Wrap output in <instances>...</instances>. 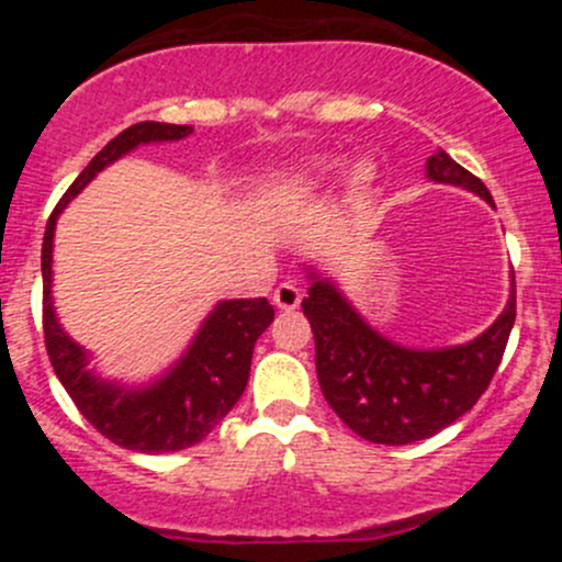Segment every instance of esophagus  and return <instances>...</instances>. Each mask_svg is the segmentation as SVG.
<instances>
[{
  "mask_svg": "<svg viewBox=\"0 0 562 562\" xmlns=\"http://www.w3.org/2000/svg\"><path fill=\"white\" fill-rule=\"evenodd\" d=\"M271 299H274L277 307L291 313V310H296L299 304H302V288H299L296 282H282V285H277L274 296Z\"/></svg>",
  "mask_w": 562,
  "mask_h": 562,
  "instance_id": "1",
  "label": "esophagus"
}]
</instances>
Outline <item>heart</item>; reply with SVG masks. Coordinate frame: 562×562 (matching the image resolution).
Segmentation results:
<instances>
[{
  "label": "heart",
  "mask_w": 562,
  "mask_h": 562,
  "mask_svg": "<svg viewBox=\"0 0 562 562\" xmlns=\"http://www.w3.org/2000/svg\"><path fill=\"white\" fill-rule=\"evenodd\" d=\"M334 168H337V162L328 160V157H313V160L302 162V166L293 171V179L317 181V179H323L326 173H331ZM370 179H372V171H370V166H364V162H356V166L348 171L350 190H361V187L370 184Z\"/></svg>",
  "instance_id": "heart-1"
}]
</instances>
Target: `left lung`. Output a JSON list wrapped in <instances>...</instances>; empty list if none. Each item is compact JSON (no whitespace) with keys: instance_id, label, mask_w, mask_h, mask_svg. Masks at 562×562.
Masks as SVG:
<instances>
[{"instance_id":"obj_1","label":"left lung","mask_w":562,"mask_h":562,"mask_svg":"<svg viewBox=\"0 0 562 562\" xmlns=\"http://www.w3.org/2000/svg\"><path fill=\"white\" fill-rule=\"evenodd\" d=\"M427 179L484 198V181L443 149L427 160ZM302 310L315 334V370L331 411L370 443L405 446L432 438L479 402L495 375L517 317V285L490 328L449 348H407L372 328L331 277L307 266Z\"/></svg>"}]
</instances>
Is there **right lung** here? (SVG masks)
Wrapping results in <instances>:
<instances>
[{
	"label": "right lung",
	"mask_w": 562,
	"mask_h": 562,
	"mask_svg": "<svg viewBox=\"0 0 562 562\" xmlns=\"http://www.w3.org/2000/svg\"><path fill=\"white\" fill-rule=\"evenodd\" d=\"M192 133L190 124L140 122L122 130L67 187L43 236V328L56 378L89 424L116 446L138 454H168L201 443L245 394L252 348L274 321L266 299H225L203 317L184 353L149 383L100 375L92 353L61 328L54 307V231L67 203L100 171L146 144H168Z\"/></svg>",
	"instance_id": "right-lung-1"
}]
</instances>
